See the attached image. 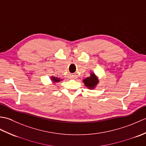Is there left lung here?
<instances>
[{"label":"left lung","mask_w":146,"mask_h":146,"mask_svg":"<svg viewBox=\"0 0 146 146\" xmlns=\"http://www.w3.org/2000/svg\"><path fill=\"white\" fill-rule=\"evenodd\" d=\"M83 82L84 83L86 87L90 90H93L98 85L99 80L94 73H91L90 76L83 80Z\"/></svg>","instance_id":"1"}]
</instances>
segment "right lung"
I'll use <instances>...</instances> for the list:
<instances>
[{
	"label": "right lung",
	"instance_id": "1",
	"mask_svg": "<svg viewBox=\"0 0 146 146\" xmlns=\"http://www.w3.org/2000/svg\"><path fill=\"white\" fill-rule=\"evenodd\" d=\"M51 80L54 83H58L62 80V79H61L60 78H58V77H55V76H51Z\"/></svg>",
	"mask_w": 146,
	"mask_h": 146
}]
</instances>
